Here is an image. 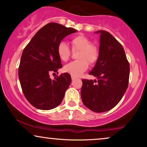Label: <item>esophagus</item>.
<instances>
[{"label": "esophagus", "mask_w": 147, "mask_h": 147, "mask_svg": "<svg viewBox=\"0 0 147 147\" xmlns=\"http://www.w3.org/2000/svg\"><path fill=\"white\" fill-rule=\"evenodd\" d=\"M71 80H72V81H74L76 80V78L74 77V76H71Z\"/></svg>", "instance_id": "1"}]
</instances>
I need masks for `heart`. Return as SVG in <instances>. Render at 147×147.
<instances>
[{"instance_id": "1", "label": "heart", "mask_w": 147, "mask_h": 147, "mask_svg": "<svg viewBox=\"0 0 147 147\" xmlns=\"http://www.w3.org/2000/svg\"><path fill=\"white\" fill-rule=\"evenodd\" d=\"M90 40L86 36L78 35L71 40L72 51H78L76 55L78 60L67 64L64 67L65 71L74 77H79L88 67V61L90 64L94 63L98 58V49L96 45L90 44ZM57 54L63 61H67L71 55V51L65 42H61L57 47Z\"/></svg>"}]
</instances>
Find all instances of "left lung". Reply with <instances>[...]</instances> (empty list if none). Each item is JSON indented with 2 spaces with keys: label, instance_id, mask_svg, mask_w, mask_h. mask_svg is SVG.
Wrapping results in <instances>:
<instances>
[{
  "label": "left lung",
  "instance_id": "8db88e82",
  "mask_svg": "<svg viewBox=\"0 0 147 147\" xmlns=\"http://www.w3.org/2000/svg\"><path fill=\"white\" fill-rule=\"evenodd\" d=\"M100 33L98 58L89 74L98 80H82V100L96 113L109 111L117 105L128 86L129 65L122 45L105 30Z\"/></svg>",
  "mask_w": 147,
  "mask_h": 147
}]
</instances>
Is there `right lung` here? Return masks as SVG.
Returning a JSON list of instances; mask_svg holds the SVG:
<instances>
[{
    "mask_svg": "<svg viewBox=\"0 0 147 147\" xmlns=\"http://www.w3.org/2000/svg\"><path fill=\"white\" fill-rule=\"evenodd\" d=\"M77 30L57 23L39 30L23 51L19 79L24 96L34 107L50 110L61 104L71 82L68 73L51 80L50 74L62 67L57 47L66 36Z\"/></svg>",
    "mask_w": 147,
    "mask_h": 147,
    "instance_id": "obj_1",
    "label": "right lung"
}]
</instances>
